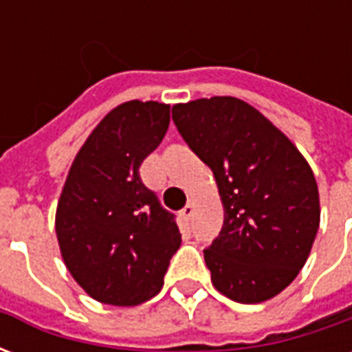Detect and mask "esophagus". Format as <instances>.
<instances>
[{
  "instance_id": "obj_1",
  "label": "esophagus",
  "mask_w": 352,
  "mask_h": 352,
  "mask_svg": "<svg viewBox=\"0 0 352 352\" xmlns=\"http://www.w3.org/2000/svg\"><path fill=\"white\" fill-rule=\"evenodd\" d=\"M192 213H194V206H192V204H188V206L186 207H183V209H181V219H183L184 222H188L192 219Z\"/></svg>"
}]
</instances>
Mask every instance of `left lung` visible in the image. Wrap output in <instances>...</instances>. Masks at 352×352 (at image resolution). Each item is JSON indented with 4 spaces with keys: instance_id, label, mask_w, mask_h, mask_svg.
Here are the masks:
<instances>
[{
    "instance_id": "left-lung-1",
    "label": "left lung",
    "mask_w": 352,
    "mask_h": 352,
    "mask_svg": "<svg viewBox=\"0 0 352 352\" xmlns=\"http://www.w3.org/2000/svg\"><path fill=\"white\" fill-rule=\"evenodd\" d=\"M192 153L213 171L224 204L219 237L204 251L214 288L260 303L296 279L320 221L309 164L249 103L214 96L171 109Z\"/></svg>"
}]
</instances>
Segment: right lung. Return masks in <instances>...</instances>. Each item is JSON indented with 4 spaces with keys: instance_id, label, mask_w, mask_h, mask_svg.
I'll return each mask as SVG.
<instances>
[{
    "instance_id": "obj_1",
    "label": "right lung",
    "mask_w": 352,
    "mask_h": 352,
    "mask_svg": "<svg viewBox=\"0 0 352 352\" xmlns=\"http://www.w3.org/2000/svg\"><path fill=\"white\" fill-rule=\"evenodd\" d=\"M168 126L166 103L126 101L96 126L69 169L58 243L73 279L101 303L138 305L158 294L181 247L175 214L139 177Z\"/></svg>"
}]
</instances>
